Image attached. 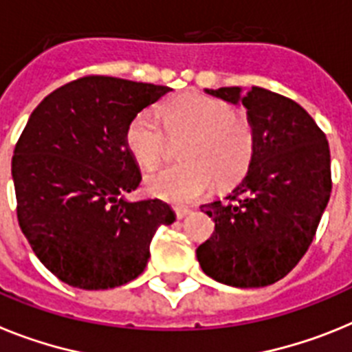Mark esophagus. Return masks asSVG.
Instances as JSON below:
<instances>
[{"label": "esophagus", "mask_w": 352, "mask_h": 352, "mask_svg": "<svg viewBox=\"0 0 352 352\" xmlns=\"http://www.w3.org/2000/svg\"><path fill=\"white\" fill-rule=\"evenodd\" d=\"M175 214H177V219H184L186 216L191 214V209H188V207H175Z\"/></svg>", "instance_id": "34e87169"}]
</instances>
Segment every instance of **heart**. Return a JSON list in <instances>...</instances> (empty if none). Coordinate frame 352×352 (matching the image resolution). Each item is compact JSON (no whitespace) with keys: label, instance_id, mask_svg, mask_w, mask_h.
<instances>
[{"label":"heart","instance_id":"obj_1","mask_svg":"<svg viewBox=\"0 0 352 352\" xmlns=\"http://www.w3.org/2000/svg\"><path fill=\"white\" fill-rule=\"evenodd\" d=\"M172 140H188L184 164L146 179V191L172 204H189L216 186L228 189L248 173L255 157V127L234 106L206 94H184L161 108ZM166 132V133H167ZM154 113L140 111L125 129V145L140 166L154 170L170 155V140Z\"/></svg>","mask_w":352,"mask_h":352}]
</instances>
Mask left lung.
Here are the masks:
<instances>
[{"instance_id": "8db88e82", "label": "left lung", "mask_w": 352, "mask_h": 352, "mask_svg": "<svg viewBox=\"0 0 352 352\" xmlns=\"http://www.w3.org/2000/svg\"><path fill=\"white\" fill-rule=\"evenodd\" d=\"M206 94L246 108L256 148L227 201L200 207L212 218L214 234L198 246L197 258L207 276L225 285H271L307 253L328 206V140L298 102L271 90L223 87Z\"/></svg>"}]
</instances>
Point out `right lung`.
Returning <instances> with one entry per match:
<instances>
[{
  "mask_svg": "<svg viewBox=\"0 0 352 352\" xmlns=\"http://www.w3.org/2000/svg\"><path fill=\"white\" fill-rule=\"evenodd\" d=\"M172 90L88 76L49 94L15 145L17 219L33 252L67 285L104 290L143 273L155 230L175 212L129 201L142 173L125 145L134 115Z\"/></svg>",
  "mask_w": 352,
  "mask_h": 352,
  "instance_id": "add662e5",
  "label": "right lung"
}]
</instances>
